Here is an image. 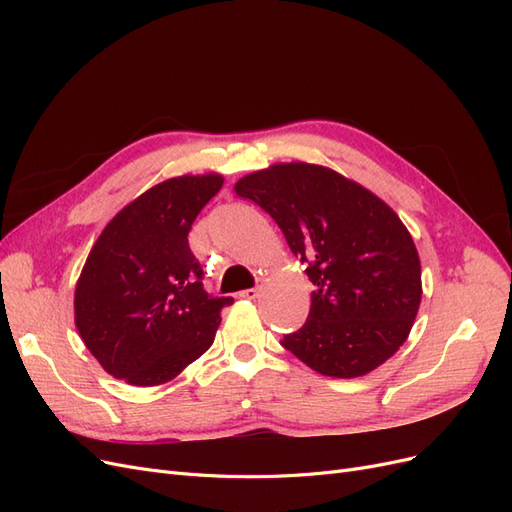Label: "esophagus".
<instances>
[{"mask_svg": "<svg viewBox=\"0 0 512 512\" xmlns=\"http://www.w3.org/2000/svg\"><path fill=\"white\" fill-rule=\"evenodd\" d=\"M241 297H243V299H258V297H260V286L243 290V292H241Z\"/></svg>", "mask_w": 512, "mask_h": 512, "instance_id": "34e87169", "label": "esophagus"}]
</instances>
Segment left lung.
Returning a JSON list of instances; mask_svg holds the SVG:
<instances>
[{
  "label": "left lung",
  "instance_id": "left-lung-1",
  "mask_svg": "<svg viewBox=\"0 0 512 512\" xmlns=\"http://www.w3.org/2000/svg\"><path fill=\"white\" fill-rule=\"evenodd\" d=\"M305 262L309 316L282 346L322 376H365L406 342L421 305V260L399 215L331 168L273 164L235 183Z\"/></svg>",
  "mask_w": 512,
  "mask_h": 512
}]
</instances>
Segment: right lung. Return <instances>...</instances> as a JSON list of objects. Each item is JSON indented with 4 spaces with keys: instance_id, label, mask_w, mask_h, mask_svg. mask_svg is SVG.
<instances>
[{
    "instance_id": "1",
    "label": "right lung",
    "mask_w": 512,
    "mask_h": 512,
    "mask_svg": "<svg viewBox=\"0 0 512 512\" xmlns=\"http://www.w3.org/2000/svg\"><path fill=\"white\" fill-rule=\"evenodd\" d=\"M224 177L153 185L106 224L74 290V322L113 378L158 386L207 352L230 297H211L190 228Z\"/></svg>"
}]
</instances>
